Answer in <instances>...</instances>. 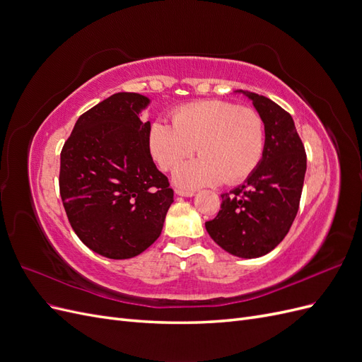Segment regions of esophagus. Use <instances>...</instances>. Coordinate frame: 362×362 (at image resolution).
I'll return each instance as SVG.
<instances>
[{"mask_svg":"<svg viewBox=\"0 0 362 362\" xmlns=\"http://www.w3.org/2000/svg\"><path fill=\"white\" fill-rule=\"evenodd\" d=\"M175 193H177L178 196H185V198H190V196L194 194V193L190 192V190H181V189H175Z\"/></svg>","mask_w":362,"mask_h":362,"instance_id":"1","label":"esophagus"}]
</instances>
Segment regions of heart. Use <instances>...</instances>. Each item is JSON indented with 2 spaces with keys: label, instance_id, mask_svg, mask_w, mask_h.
Wrapping results in <instances>:
<instances>
[{
  "label": "heart",
  "instance_id": "heart-1",
  "mask_svg": "<svg viewBox=\"0 0 362 362\" xmlns=\"http://www.w3.org/2000/svg\"><path fill=\"white\" fill-rule=\"evenodd\" d=\"M264 141L257 110L222 100L181 105L172 112V127L156 120L148 131L149 152L161 170H173L199 146L203 157L179 165L173 175L187 189L246 180L262 158Z\"/></svg>",
  "mask_w": 362,
  "mask_h": 362
}]
</instances>
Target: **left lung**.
Returning <instances> with one entry per match:
<instances>
[{
    "label": "left lung",
    "mask_w": 362,
    "mask_h": 362,
    "mask_svg": "<svg viewBox=\"0 0 362 362\" xmlns=\"http://www.w3.org/2000/svg\"><path fill=\"white\" fill-rule=\"evenodd\" d=\"M243 93L264 122V152L246 181L222 194L221 210L205 228L231 255L258 258L290 231L299 210L306 154L290 113L266 96Z\"/></svg>",
    "instance_id": "left-lung-1"
}]
</instances>
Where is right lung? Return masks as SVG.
I'll list each match as a JSON object with an SVG mask.
<instances>
[{
  "label": "right lung",
  "instance_id": "right-lung-1",
  "mask_svg": "<svg viewBox=\"0 0 362 362\" xmlns=\"http://www.w3.org/2000/svg\"><path fill=\"white\" fill-rule=\"evenodd\" d=\"M149 98L119 92L83 113L60 154V196L81 242L112 259L133 258L160 237L173 202L148 148Z\"/></svg>",
  "mask_w": 362,
  "mask_h": 362
}]
</instances>
